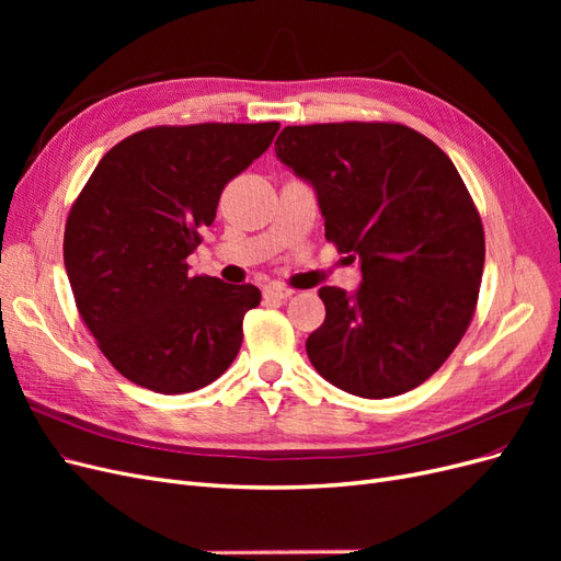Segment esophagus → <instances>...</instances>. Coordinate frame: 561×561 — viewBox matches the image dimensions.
I'll return each mask as SVG.
<instances>
[{
    "mask_svg": "<svg viewBox=\"0 0 561 561\" xmlns=\"http://www.w3.org/2000/svg\"><path fill=\"white\" fill-rule=\"evenodd\" d=\"M295 295V290H290V287L285 285H268L264 290V297H271V299H290Z\"/></svg>",
    "mask_w": 561,
    "mask_h": 561,
    "instance_id": "esophagus-1",
    "label": "esophagus"
}]
</instances>
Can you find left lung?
I'll return each instance as SVG.
<instances>
[{"label": "left lung", "instance_id": "1", "mask_svg": "<svg viewBox=\"0 0 561 561\" xmlns=\"http://www.w3.org/2000/svg\"><path fill=\"white\" fill-rule=\"evenodd\" d=\"M276 157L313 186L325 239L358 260L355 293L325 285L307 339L320 377L360 398L426 381L478 304L484 231L451 159L400 124L287 126Z\"/></svg>", "mask_w": 561, "mask_h": 561}]
</instances>
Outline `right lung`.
Returning <instances> with one entry per match:
<instances>
[{"label": "right lung", "instance_id": "right-lung-1", "mask_svg": "<svg viewBox=\"0 0 561 561\" xmlns=\"http://www.w3.org/2000/svg\"><path fill=\"white\" fill-rule=\"evenodd\" d=\"M280 124L159 126L100 159L65 227V271L105 358L154 393H192L241 351L254 285L190 276L225 184L274 142Z\"/></svg>", "mask_w": 561, "mask_h": 561}]
</instances>
